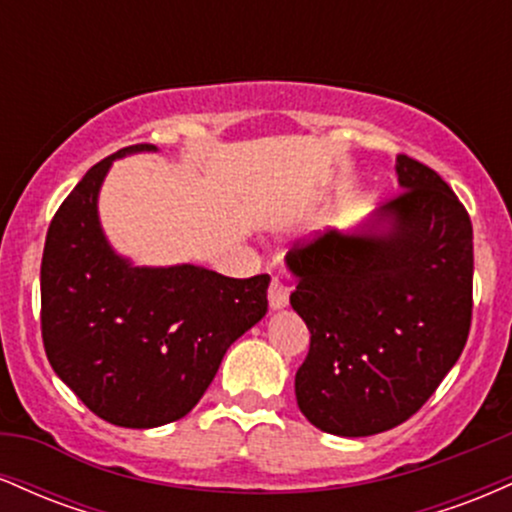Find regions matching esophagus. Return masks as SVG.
<instances>
[{
    "label": "esophagus",
    "mask_w": 512,
    "mask_h": 512,
    "mask_svg": "<svg viewBox=\"0 0 512 512\" xmlns=\"http://www.w3.org/2000/svg\"><path fill=\"white\" fill-rule=\"evenodd\" d=\"M289 296H291L289 286H286L279 276H272V281H269V289H267L269 308L272 310L286 308V305H289Z\"/></svg>",
    "instance_id": "obj_1"
}]
</instances>
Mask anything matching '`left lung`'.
I'll use <instances>...</instances> for the list:
<instances>
[{
    "label": "left lung",
    "mask_w": 512,
    "mask_h": 512,
    "mask_svg": "<svg viewBox=\"0 0 512 512\" xmlns=\"http://www.w3.org/2000/svg\"><path fill=\"white\" fill-rule=\"evenodd\" d=\"M397 192L366 233L298 240L291 305L310 330L296 373L310 424L346 438L414 416L460 358L472 325V221L433 168L397 156ZM380 222L387 232H375Z\"/></svg>",
    "instance_id": "left-lung-1"
}]
</instances>
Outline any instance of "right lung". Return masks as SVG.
Instances as JSON below:
<instances>
[{"instance_id": "obj_1", "label": "right lung", "mask_w": 512, "mask_h": 512, "mask_svg": "<svg viewBox=\"0 0 512 512\" xmlns=\"http://www.w3.org/2000/svg\"><path fill=\"white\" fill-rule=\"evenodd\" d=\"M96 163L52 216L40 264V332L52 370L115 426L178 421L202 399L221 358L267 313L269 276L231 279L180 264L134 267L110 250L98 190L115 158Z\"/></svg>"}]
</instances>
